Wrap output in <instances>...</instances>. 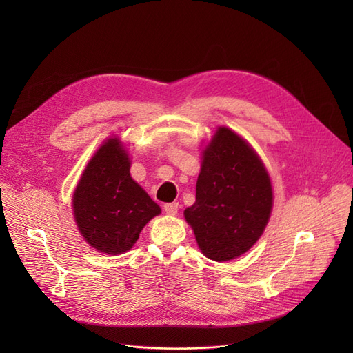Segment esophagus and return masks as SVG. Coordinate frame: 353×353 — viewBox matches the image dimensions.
Segmentation results:
<instances>
[{"instance_id": "34e87169", "label": "esophagus", "mask_w": 353, "mask_h": 353, "mask_svg": "<svg viewBox=\"0 0 353 353\" xmlns=\"http://www.w3.org/2000/svg\"><path fill=\"white\" fill-rule=\"evenodd\" d=\"M165 212L168 213V215H176L178 213V209H179V205L178 203H166V205L163 206Z\"/></svg>"}]
</instances>
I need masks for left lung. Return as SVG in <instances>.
Segmentation results:
<instances>
[{"instance_id": "obj_1", "label": "left lung", "mask_w": 353, "mask_h": 353, "mask_svg": "<svg viewBox=\"0 0 353 353\" xmlns=\"http://www.w3.org/2000/svg\"><path fill=\"white\" fill-rule=\"evenodd\" d=\"M272 187L259 156L219 126L203 152L196 203L184 210L206 258L225 262L248 252L270 221Z\"/></svg>"}]
</instances>
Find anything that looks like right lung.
Wrapping results in <instances>:
<instances>
[{
  "label": "right lung",
  "instance_id": "obj_1",
  "mask_svg": "<svg viewBox=\"0 0 353 353\" xmlns=\"http://www.w3.org/2000/svg\"><path fill=\"white\" fill-rule=\"evenodd\" d=\"M119 138H109L85 168L73 193V215L87 243L101 253L130 250L160 208L130 174Z\"/></svg>",
  "mask_w": 353,
  "mask_h": 353
}]
</instances>
